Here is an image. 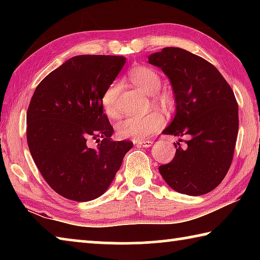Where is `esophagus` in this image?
Listing matches in <instances>:
<instances>
[{"label":"esophagus","mask_w":260,"mask_h":260,"mask_svg":"<svg viewBox=\"0 0 260 260\" xmlns=\"http://www.w3.org/2000/svg\"><path fill=\"white\" fill-rule=\"evenodd\" d=\"M134 144H138V146H141L143 148H149L152 146V141H134Z\"/></svg>","instance_id":"34e87169"}]
</instances>
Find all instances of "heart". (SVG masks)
Segmentation results:
<instances>
[{
	"mask_svg": "<svg viewBox=\"0 0 260 260\" xmlns=\"http://www.w3.org/2000/svg\"><path fill=\"white\" fill-rule=\"evenodd\" d=\"M128 78L135 87L149 95H155L161 86V79L155 70L148 67H135L128 72ZM120 93V83L112 82L104 90L101 103L104 112L110 118H116L119 114L118 95ZM166 103L165 99L159 100ZM164 125V117L158 112H149L143 116H129L121 119L116 125L117 134L121 139L142 140L159 131Z\"/></svg>",
	"mask_w": 260,
	"mask_h": 260,
	"instance_id": "obj_1",
	"label": "heart"
}]
</instances>
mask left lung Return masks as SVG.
<instances>
[{"instance_id":"8db88e82","label":"left lung","mask_w":260,"mask_h":260,"mask_svg":"<svg viewBox=\"0 0 260 260\" xmlns=\"http://www.w3.org/2000/svg\"><path fill=\"white\" fill-rule=\"evenodd\" d=\"M148 63L161 69L174 94V118L162 133L187 138L183 147L174 143L173 160L160 165L159 173L180 193L212 191L230 170L239 133V105L231 86L208 60L181 48L153 52Z\"/></svg>"}]
</instances>
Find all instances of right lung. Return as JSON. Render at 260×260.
Listing matches in <instances>:
<instances>
[{"mask_svg":"<svg viewBox=\"0 0 260 260\" xmlns=\"http://www.w3.org/2000/svg\"><path fill=\"white\" fill-rule=\"evenodd\" d=\"M125 63L122 56H74L35 88L26 114L28 149L47 183L65 199L103 195L133 147L111 140L101 103ZM89 137L99 141L98 147H87Z\"/></svg>","mask_w":260,"mask_h":260,"instance_id":"1","label":"right lung"}]
</instances>
